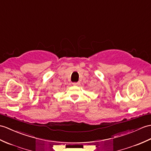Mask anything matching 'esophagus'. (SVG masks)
Masks as SVG:
<instances>
[{"mask_svg": "<svg viewBox=\"0 0 151 151\" xmlns=\"http://www.w3.org/2000/svg\"><path fill=\"white\" fill-rule=\"evenodd\" d=\"M73 85H74V86H78V84H79V82H73Z\"/></svg>", "mask_w": 151, "mask_h": 151, "instance_id": "esophagus-1", "label": "esophagus"}]
</instances>
